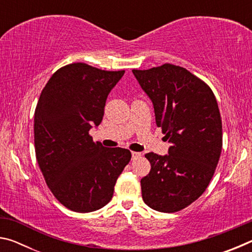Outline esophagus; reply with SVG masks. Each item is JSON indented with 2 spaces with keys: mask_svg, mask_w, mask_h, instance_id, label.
I'll return each instance as SVG.
<instances>
[{
  "mask_svg": "<svg viewBox=\"0 0 252 252\" xmlns=\"http://www.w3.org/2000/svg\"><path fill=\"white\" fill-rule=\"evenodd\" d=\"M131 155H132V159L135 160V159H138V158L141 157V152H135V151H133V152H131Z\"/></svg>",
  "mask_w": 252,
  "mask_h": 252,
  "instance_id": "1",
  "label": "esophagus"
}]
</instances>
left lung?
Masks as SVG:
<instances>
[{"instance_id": "obj_1", "label": "left lung", "mask_w": 252, "mask_h": 252, "mask_svg": "<svg viewBox=\"0 0 252 252\" xmlns=\"http://www.w3.org/2000/svg\"><path fill=\"white\" fill-rule=\"evenodd\" d=\"M132 72L171 144L168 155H146L151 170L141 179L143 201L153 210L176 212L195 201L215 173L222 149L218 103L211 89L185 67Z\"/></svg>"}]
</instances>
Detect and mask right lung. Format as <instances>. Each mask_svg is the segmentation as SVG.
<instances>
[{
  "mask_svg": "<svg viewBox=\"0 0 252 252\" xmlns=\"http://www.w3.org/2000/svg\"><path fill=\"white\" fill-rule=\"evenodd\" d=\"M123 74L85 63L65 65L51 76L37 102V163L54 197L72 211L92 212L108 204L131 160L127 149L105 148L89 134L101 123L106 97Z\"/></svg>",
  "mask_w": 252,
  "mask_h": 252,
  "instance_id": "right-lung-1",
  "label": "right lung"
}]
</instances>
